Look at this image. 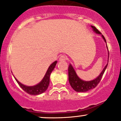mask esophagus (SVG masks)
Returning <instances> with one entry per match:
<instances>
[{
    "label": "esophagus",
    "mask_w": 121,
    "mask_h": 121,
    "mask_svg": "<svg viewBox=\"0 0 121 121\" xmlns=\"http://www.w3.org/2000/svg\"><path fill=\"white\" fill-rule=\"evenodd\" d=\"M67 60V57L65 55H61L59 58L60 61H65Z\"/></svg>",
    "instance_id": "1"
}]
</instances>
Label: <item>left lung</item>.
Listing matches in <instances>:
<instances>
[{"instance_id": "8db88e82", "label": "left lung", "mask_w": 121, "mask_h": 121, "mask_svg": "<svg viewBox=\"0 0 121 121\" xmlns=\"http://www.w3.org/2000/svg\"><path fill=\"white\" fill-rule=\"evenodd\" d=\"M92 27V30L95 33H96L97 34L101 35V37L104 39V42L107 43L105 39L104 36L101 34V33L94 26H91ZM107 48L108 49V63L104 67V69L102 70V72L100 73L99 75L97 76L96 78H95L94 79L91 80L90 81H85L81 79L78 76L76 73V72L74 69L71 64H70L69 68H68V75H69V82L70 84L71 87L73 88L77 92H87V91H89L90 90H92L93 88H95L97 86V84L100 82V80L102 78L103 74H104L105 70L107 69L108 64V60H109V51L108 49V47L107 44Z\"/></svg>"}]
</instances>
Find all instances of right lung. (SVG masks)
<instances>
[{
    "mask_svg": "<svg viewBox=\"0 0 121 121\" xmlns=\"http://www.w3.org/2000/svg\"><path fill=\"white\" fill-rule=\"evenodd\" d=\"M57 61H55L50 65L49 68H48V70H47V72L45 74L44 77L40 81L39 83L36 84V85L33 86H26L25 84H22L21 82H20L15 77L14 78H15L16 81L18 83V84L20 85V86L21 87L22 89L24 91L27 92V94L31 95H40L42 93L46 91L47 88L48 87L49 84V79H50V75L52 71L53 70L54 68L56 66V65Z\"/></svg>",
    "mask_w": 121,
    "mask_h": 121,
    "instance_id": "1",
    "label": "right lung"
}]
</instances>
